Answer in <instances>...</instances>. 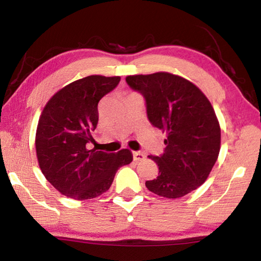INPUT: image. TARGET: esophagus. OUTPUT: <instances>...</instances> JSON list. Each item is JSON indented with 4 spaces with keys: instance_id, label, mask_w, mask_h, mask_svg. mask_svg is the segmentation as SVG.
I'll use <instances>...</instances> for the list:
<instances>
[{
    "instance_id": "obj_1",
    "label": "esophagus",
    "mask_w": 261,
    "mask_h": 261,
    "mask_svg": "<svg viewBox=\"0 0 261 261\" xmlns=\"http://www.w3.org/2000/svg\"><path fill=\"white\" fill-rule=\"evenodd\" d=\"M132 155H134L135 161H141V160H144V159H145V154L143 152H140V151L134 152V153H132Z\"/></svg>"
}]
</instances>
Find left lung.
Listing matches in <instances>:
<instances>
[{
	"label": "left lung",
	"mask_w": 261,
	"mask_h": 261,
	"mask_svg": "<svg viewBox=\"0 0 261 261\" xmlns=\"http://www.w3.org/2000/svg\"><path fill=\"white\" fill-rule=\"evenodd\" d=\"M132 90L143 95L151 124L167 134L166 148L156 162L159 176L146 180L158 196L179 198L199 188L218 160L221 129L205 94L176 74L156 72L127 76Z\"/></svg>",
	"instance_id": "1"
}]
</instances>
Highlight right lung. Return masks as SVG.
<instances>
[{"instance_id":"obj_1","label":"right lung","mask_w":261,"mask_h":261,"mask_svg":"<svg viewBox=\"0 0 261 261\" xmlns=\"http://www.w3.org/2000/svg\"><path fill=\"white\" fill-rule=\"evenodd\" d=\"M121 77L88 76L69 84L48 101L38 123L35 149L48 182L69 198L92 199L107 191L115 174L132 161L117 153L87 149L99 121L98 103Z\"/></svg>"}]
</instances>
